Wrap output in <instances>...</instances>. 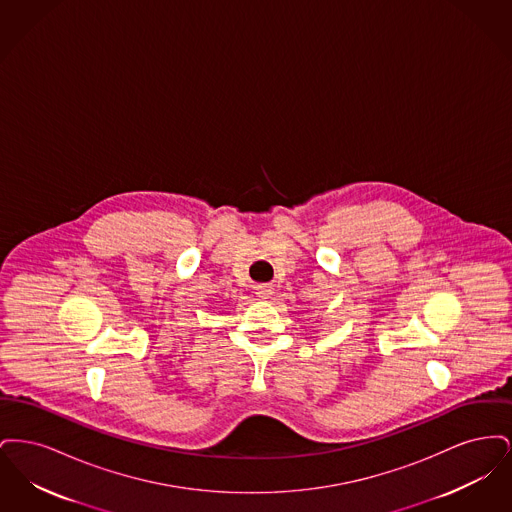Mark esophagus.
<instances>
[{"label": "esophagus", "instance_id": "1", "mask_svg": "<svg viewBox=\"0 0 512 512\" xmlns=\"http://www.w3.org/2000/svg\"><path fill=\"white\" fill-rule=\"evenodd\" d=\"M255 290H257V297H263V299H267L270 297V293H272V286L270 284H259V286H255Z\"/></svg>", "mask_w": 512, "mask_h": 512}]
</instances>
